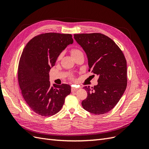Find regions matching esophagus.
Masks as SVG:
<instances>
[{
    "label": "esophagus",
    "instance_id": "1",
    "mask_svg": "<svg viewBox=\"0 0 149 149\" xmlns=\"http://www.w3.org/2000/svg\"><path fill=\"white\" fill-rule=\"evenodd\" d=\"M78 90V88H76L75 87H71V91L72 92H74Z\"/></svg>",
    "mask_w": 149,
    "mask_h": 149
}]
</instances>
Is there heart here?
Returning <instances> with one entry per match:
<instances>
[{
	"mask_svg": "<svg viewBox=\"0 0 149 149\" xmlns=\"http://www.w3.org/2000/svg\"><path fill=\"white\" fill-rule=\"evenodd\" d=\"M81 53H83L82 51L80 49L78 48H74L71 49V55H72V56H73V57L76 56V55H79V54H81ZM61 57V55H60L58 57V60H60ZM70 79H73V78L71 76V77L70 78Z\"/></svg>",
	"mask_w": 149,
	"mask_h": 149,
	"instance_id": "obj_1",
	"label": "heart"
}]
</instances>
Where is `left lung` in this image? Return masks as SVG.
Instances as JSON below:
<instances>
[{
	"label": "left lung",
	"instance_id": "8db88e82",
	"mask_svg": "<svg viewBox=\"0 0 149 149\" xmlns=\"http://www.w3.org/2000/svg\"><path fill=\"white\" fill-rule=\"evenodd\" d=\"M74 38L86 53L88 71L99 76L97 85L84 87L88 96L82 106L94 114L107 113L118 104L127 87L124 53L113 40L100 33L74 34Z\"/></svg>",
	"mask_w": 149,
	"mask_h": 149
}]
</instances>
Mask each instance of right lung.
<instances>
[{
	"label": "right lung",
	"instance_id": "right-lung-1",
	"mask_svg": "<svg viewBox=\"0 0 149 149\" xmlns=\"http://www.w3.org/2000/svg\"><path fill=\"white\" fill-rule=\"evenodd\" d=\"M73 42L71 34L42 33L31 39L22 52L18 81L25 102L36 114L44 117L56 114L70 94L68 84L51 86L49 71L61 52Z\"/></svg>",
	"mask_w": 149,
	"mask_h": 149
}]
</instances>
